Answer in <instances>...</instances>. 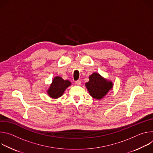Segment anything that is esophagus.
I'll use <instances>...</instances> for the list:
<instances>
[{
	"label": "esophagus",
	"instance_id": "34e87169",
	"mask_svg": "<svg viewBox=\"0 0 153 153\" xmlns=\"http://www.w3.org/2000/svg\"><path fill=\"white\" fill-rule=\"evenodd\" d=\"M75 83H76L77 85H81V81H80V80H76V81H75Z\"/></svg>",
	"mask_w": 153,
	"mask_h": 153
}]
</instances>
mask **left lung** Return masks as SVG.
I'll return each mask as SVG.
<instances>
[{"label":"left lung","instance_id":"8db88e82","mask_svg":"<svg viewBox=\"0 0 153 153\" xmlns=\"http://www.w3.org/2000/svg\"><path fill=\"white\" fill-rule=\"evenodd\" d=\"M85 86L90 95L96 100H101L113 88V83L97 73H93L89 77Z\"/></svg>","mask_w":153,"mask_h":153}]
</instances>
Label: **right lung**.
<instances>
[{
    "mask_svg": "<svg viewBox=\"0 0 153 153\" xmlns=\"http://www.w3.org/2000/svg\"><path fill=\"white\" fill-rule=\"evenodd\" d=\"M71 85V83L70 80H63L60 76H56L53 79L47 93L51 98L58 99L63 94L65 91Z\"/></svg>",
    "mask_w": 153,
    "mask_h": 153,
    "instance_id": "1",
    "label": "right lung"
}]
</instances>
